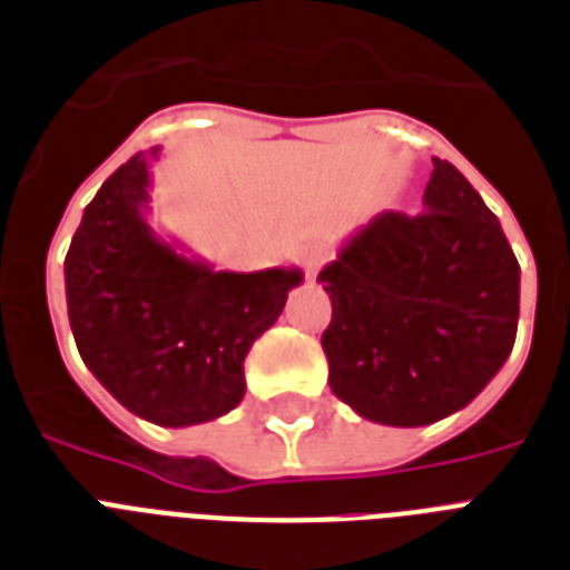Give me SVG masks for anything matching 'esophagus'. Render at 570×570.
<instances>
[{"instance_id": "esophagus-1", "label": "esophagus", "mask_w": 570, "mask_h": 570, "mask_svg": "<svg viewBox=\"0 0 570 570\" xmlns=\"http://www.w3.org/2000/svg\"><path fill=\"white\" fill-rule=\"evenodd\" d=\"M327 257H331V252H327V245L322 243L307 245V248L301 252V263H304V269H307L309 277H316V272L325 266Z\"/></svg>"}]
</instances>
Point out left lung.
Here are the masks:
<instances>
[{
	"label": "left lung",
	"mask_w": 570,
	"mask_h": 570,
	"mask_svg": "<svg viewBox=\"0 0 570 570\" xmlns=\"http://www.w3.org/2000/svg\"><path fill=\"white\" fill-rule=\"evenodd\" d=\"M327 383L357 415L421 428L469 406L518 331L521 266L465 175L433 157L424 213L383 210L318 272Z\"/></svg>",
	"instance_id": "left-lung-1"
}]
</instances>
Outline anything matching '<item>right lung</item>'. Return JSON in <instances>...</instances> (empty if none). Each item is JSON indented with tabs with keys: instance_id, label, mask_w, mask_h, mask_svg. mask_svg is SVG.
I'll use <instances>...</instances> for the list:
<instances>
[{
	"instance_id": "obj_1",
	"label": "right lung",
	"mask_w": 570,
	"mask_h": 570,
	"mask_svg": "<svg viewBox=\"0 0 570 570\" xmlns=\"http://www.w3.org/2000/svg\"><path fill=\"white\" fill-rule=\"evenodd\" d=\"M137 151L85 207L67 261V313L78 354L128 413L189 428L245 395V354L281 316L295 266L216 272L149 225L151 160Z\"/></svg>"
}]
</instances>
